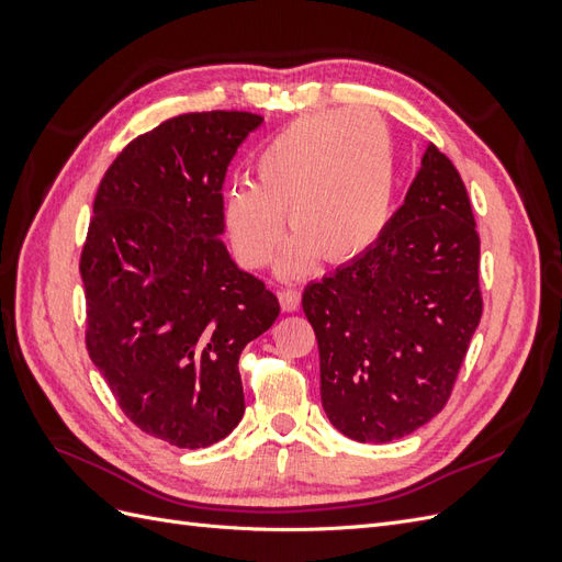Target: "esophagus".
Instances as JSON below:
<instances>
[{
	"mask_svg": "<svg viewBox=\"0 0 562 562\" xmlns=\"http://www.w3.org/2000/svg\"><path fill=\"white\" fill-rule=\"evenodd\" d=\"M300 300L302 297L297 288H283V291H279V302L283 312H295L300 307Z\"/></svg>",
	"mask_w": 562,
	"mask_h": 562,
	"instance_id": "34e87169",
	"label": "esophagus"
}]
</instances>
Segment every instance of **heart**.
<instances>
[{
  "instance_id": "b5f03b06",
  "label": "heart",
  "mask_w": 562,
  "mask_h": 562,
  "mask_svg": "<svg viewBox=\"0 0 562 562\" xmlns=\"http://www.w3.org/2000/svg\"><path fill=\"white\" fill-rule=\"evenodd\" d=\"M255 180L234 182L223 201L236 258L250 269L274 260L288 213L297 234L281 274L302 277L318 255L345 265L378 244L394 206V143L370 112L302 116L260 149Z\"/></svg>"
}]
</instances>
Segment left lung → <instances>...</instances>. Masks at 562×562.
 Listing matches in <instances>:
<instances>
[{
    "mask_svg": "<svg viewBox=\"0 0 562 562\" xmlns=\"http://www.w3.org/2000/svg\"><path fill=\"white\" fill-rule=\"evenodd\" d=\"M479 260L467 187L429 145L378 244L304 288L337 431L389 443L443 411L483 314Z\"/></svg>",
    "mask_w": 562,
    "mask_h": 562,
    "instance_id": "obj_1",
    "label": "left lung"
}]
</instances>
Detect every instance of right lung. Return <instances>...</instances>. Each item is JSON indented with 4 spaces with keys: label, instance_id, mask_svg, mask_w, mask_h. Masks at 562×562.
Masks as SVG:
<instances>
[{
    "label": "right lung",
    "instance_id": "right-lung-1",
    "mask_svg": "<svg viewBox=\"0 0 562 562\" xmlns=\"http://www.w3.org/2000/svg\"><path fill=\"white\" fill-rule=\"evenodd\" d=\"M250 112H190L131 140L100 180L79 271L87 349L140 431L196 450L244 417L239 356L279 316L229 258L223 184Z\"/></svg>",
    "mask_w": 562,
    "mask_h": 562
}]
</instances>
